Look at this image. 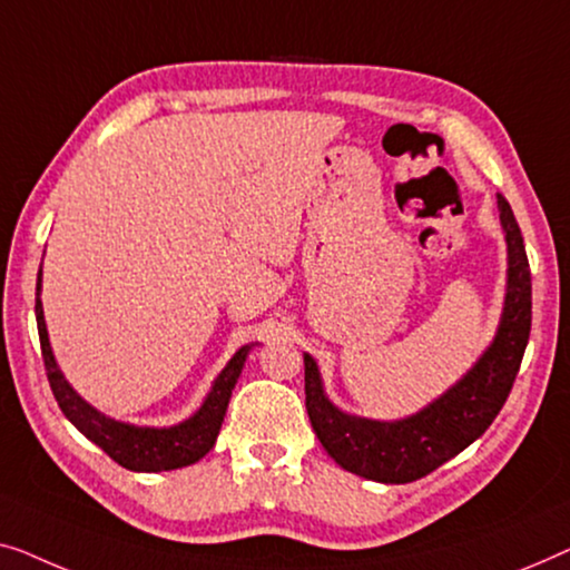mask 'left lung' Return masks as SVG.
<instances>
[{"instance_id":"8db88e82","label":"left lung","mask_w":570,"mask_h":570,"mask_svg":"<svg viewBox=\"0 0 570 570\" xmlns=\"http://www.w3.org/2000/svg\"><path fill=\"white\" fill-rule=\"evenodd\" d=\"M501 224L509 245V286L499 333L480 362L436 403L403 421L356 419L325 397L315 358L304 354V395L312 429L343 470L376 483H413L442 468L501 413L522 366L532 331V274L522 229L499 194Z\"/></svg>"}]
</instances>
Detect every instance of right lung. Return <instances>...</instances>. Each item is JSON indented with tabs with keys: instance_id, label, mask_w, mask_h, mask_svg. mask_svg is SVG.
<instances>
[{
	"instance_id": "right-lung-1",
	"label": "right lung",
	"mask_w": 570,
	"mask_h": 570,
	"mask_svg": "<svg viewBox=\"0 0 570 570\" xmlns=\"http://www.w3.org/2000/svg\"><path fill=\"white\" fill-rule=\"evenodd\" d=\"M36 292H41V276H38ZM36 320H38V338H41V354L46 364V376L51 384V392L59 403L61 413L106 452L110 460L121 464L126 470L134 472H163V470H178L186 464H194L214 446L216 436H219L224 413H227L232 390H235L237 376L243 372V364L247 358L250 346H243L229 364L222 368V374L214 380V387L208 392L204 405L198 407L194 419L183 421L180 426L173 429H139L128 426V423H118L114 419L95 411L87 405L63 374L56 366V358L51 354V343H48L46 320H43V304L36 296Z\"/></svg>"
}]
</instances>
